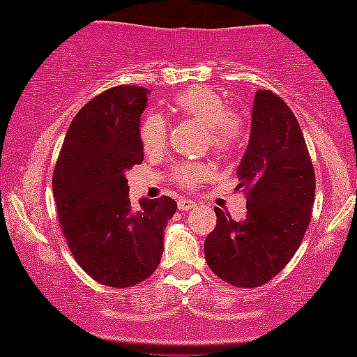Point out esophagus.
<instances>
[{
    "label": "esophagus",
    "instance_id": "obj_1",
    "mask_svg": "<svg viewBox=\"0 0 357 357\" xmlns=\"http://www.w3.org/2000/svg\"><path fill=\"white\" fill-rule=\"evenodd\" d=\"M196 207V202L188 200V198H182L178 200V211H191V208Z\"/></svg>",
    "mask_w": 357,
    "mask_h": 357
}]
</instances>
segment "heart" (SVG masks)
<instances>
[{
  "label": "heart",
  "mask_w": 357,
  "mask_h": 357,
  "mask_svg": "<svg viewBox=\"0 0 357 357\" xmlns=\"http://www.w3.org/2000/svg\"><path fill=\"white\" fill-rule=\"evenodd\" d=\"M176 113L205 126L208 143L214 152L227 155L238 146L244 138V122L237 113L230 111L227 100L218 91L205 86H192L181 91L173 100ZM166 122L161 114L150 113L139 127V139L145 152H161L166 145ZM212 168L205 162H184L175 169V181L188 188H195L207 181Z\"/></svg>",
  "instance_id": "heart-1"
}]
</instances>
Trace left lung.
Returning <instances> with one entry per match:
<instances>
[{
  "instance_id": "8db88e82",
  "label": "left lung",
  "mask_w": 357,
  "mask_h": 357,
  "mask_svg": "<svg viewBox=\"0 0 357 357\" xmlns=\"http://www.w3.org/2000/svg\"><path fill=\"white\" fill-rule=\"evenodd\" d=\"M246 218L234 221L215 208L218 225L205 238V260L235 287H260L296 255L315 202L313 172L296 114L271 90H258L251 134L237 166Z\"/></svg>"
}]
</instances>
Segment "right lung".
Listing matches in <instances>:
<instances>
[{"label": "right lung", "instance_id": "obj_1", "mask_svg": "<svg viewBox=\"0 0 357 357\" xmlns=\"http://www.w3.org/2000/svg\"><path fill=\"white\" fill-rule=\"evenodd\" d=\"M150 90L114 86L91 99L65 134L52 195L68 248L81 269L102 285L145 281L162 257L169 196L139 200L134 211L126 173L143 161L139 116Z\"/></svg>", "mask_w": 357, "mask_h": 357}]
</instances>
